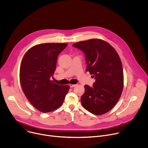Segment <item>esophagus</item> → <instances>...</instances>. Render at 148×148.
<instances>
[{
  "label": "esophagus",
  "instance_id": "34e87169",
  "mask_svg": "<svg viewBox=\"0 0 148 148\" xmlns=\"http://www.w3.org/2000/svg\"><path fill=\"white\" fill-rule=\"evenodd\" d=\"M77 86V84H70V87L71 88H73V87H74Z\"/></svg>",
  "mask_w": 148,
  "mask_h": 148
}]
</instances>
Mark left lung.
Instances as JSON below:
<instances>
[{
	"mask_svg": "<svg viewBox=\"0 0 148 148\" xmlns=\"http://www.w3.org/2000/svg\"><path fill=\"white\" fill-rule=\"evenodd\" d=\"M73 46L84 53L86 71L95 79L92 87L84 86L82 106L95 115L107 113L116 105L123 90V68L118 54L107 42L97 38L79 41Z\"/></svg>",
	"mask_w": 148,
	"mask_h": 148,
	"instance_id": "8db88e82",
	"label": "left lung"
}]
</instances>
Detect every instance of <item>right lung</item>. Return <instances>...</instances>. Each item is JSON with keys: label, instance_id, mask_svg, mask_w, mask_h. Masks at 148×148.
Segmentation results:
<instances>
[{"label": "right lung", "instance_id": "right-lung-1", "mask_svg": "<svg viewBox=\"0 0 148 148\" xmlns=\"http://www.w3.org/2000/svg\"><path fill=\"white\" fill-rule=\"evenodd\" d=\"M67 43H45L36 45L25 54L21 62L20 81L29 102L44 113L61 106L70 88L50 79L56 69L58 54Z\"/></svg>", "mask_w": 148, "mask_h": 148}]
</instances>
